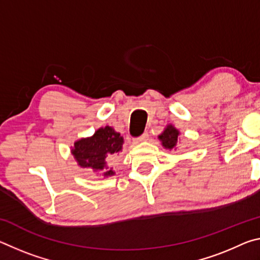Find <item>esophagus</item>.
I'll return each mask as SVG.
<instances>
[{
    "label": "esophagus",
    "mask_w": 260,
    "mask_h": 260,
    "mask_svg": "<svg viewBox=\"0 0 260 260\" xmlns=\"http://www.w3.org/2000/svg\"><path fill=\"white\" fill-rule=\"evenodd\" d=\"M148 138H149L148 133H143L142 135L140 136V138L135 139V140H134V142H135V143H141V142H144V141H147V140H148Z\"/></svg>",
    "instance_id": "obj_1"
}]
</instances>
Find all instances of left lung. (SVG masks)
I'll use <instances>...</instances> for the list:
<instances>
[{
	"label": "left lung",
	"mask_w": 260,
	"mask_h": 260,
	"mask_svg": "<svg viewBox=\"0 0 260 260\" xmlns=\"http://www.w3.org/2000/svg\"><path fill=\"white\" fill-rule=\"evenodd\" d=\"M180 135V131L172 124L167 125L164 131L158 135V139L161 142V146L166 150H177L178 148V136Z\"/></svg>",
	"instance_id": "8db88e82"
}]
</instances>
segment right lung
Instances as JSON below:
<instances>
[{
  "mask_svg": "<svg viewBox=\"0 0 260 260\" xmlns=\"http://www.w3.org/2000/svg\"><path fill=\"white\" fill-rule=\"evenodd\" d=\"M124 138L111 126L100 127L88 138H81L71 147V153L82 169H90L96 174L109 178L116 172L109 166L110 160L122 150Z\"/></svg>",
  "mask_w": 260,
  "mask_h": 260,
  "instance_id": "obj_1",
  "label": "right lung"
}]
</instances>
